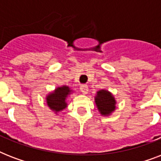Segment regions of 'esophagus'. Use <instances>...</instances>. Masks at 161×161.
Returning a JSON list of instances; mask_svg holds the SVG:
<instances>
[{"label": "esophagus", "mask_w": 161, "mask_h": 161, "mask_svg": "<svg viewBox=\"0 0 161 161\" xmlns=\"http://www.w3.org/2000/svg\"><path fill=\"white\" fill-rule=\"evenodd\" d=\"M80 91L83 94H87L88 93V87L87 85H82L80 87Z\"/></svg>", "instance_id": "obj_1"}]
</instances>
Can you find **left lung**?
<instances>
[{
    "label": "left lung",
    "instance_id": "1",
    "mask_svg": "<svg viewBox=\"0 0 161 161\" xmlns=\"http://www.w3.org/2000/svg\"><path fill=\"white\" fill-rule=\"evenodd\" d=\"M94 102L100 114L108 117L116 109V100L112 93L107 89L98 90L94 96Z\"/></svg>",
    "mask_w": 161,
    "mask_h": 161
}]
</instances>
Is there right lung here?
Wrapping results in <instances>:
<instances>
[{
	"instance_id": "obj_1",
	"label": "right lung",
	"mask_w": 161,
	"mask_h": 161,
	"mask_svg": "<svg viewBox=\"0 0 161 161\" xmlns=\"http://www.w3.org/2000/svg\"><path fill=\"white\" fill-rule=\"evenodd\" d=\"M73 93V89H71V88L67 85L57 87L53 91L50 92L46 96L47 105L56 114H58V113L68 107L66 100L68 96Z\"/></svg>"
}]
</instances>
